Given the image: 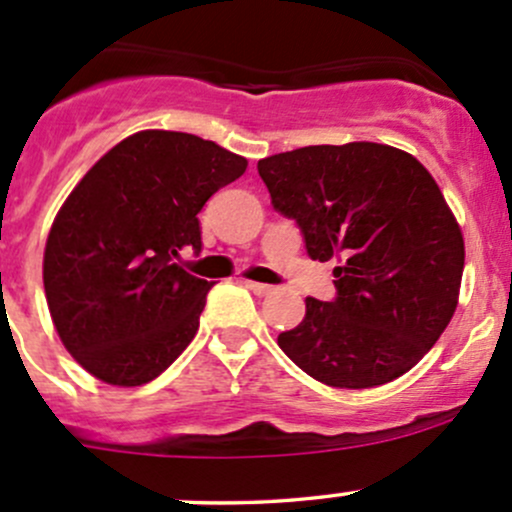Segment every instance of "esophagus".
I'll return each mask as SVG.
<instances>
[{"instance_id": "34e87169", "label": "esophagus", "mask_w": 512, "mask_h": 512, "mask_svg": "<svg viewBox=\"0 0 512 512\" xmlns=\"http://www.w3.org/2000/svg\"><path fill=\"white\" fill-rule=\"evenodd\" d=\"M246 288H249V291H254L256 295L273 293V286H266V283H256V281H246Z\"/></svg>"}]
</instances>
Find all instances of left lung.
I'll list each match as a JSON object with an SVG mask.
<instances>
[{
	"mask_svg": "<svg viewBox=\"0 0 512 512\" xmlns=\"http://www.w3.org/2000/svg\"><path fill=\"white\" fill-rule=\"evenodd\" d=\"M283 217L315 261L340 258L337 298H305L298 328L278 335L318 382L367 389L409 372L451 323L463 234L436 179L409 152L379 142L310 145L258 160Z\"/></svg>",
	"mask_w": 512,
	"mask_h": 512,
	"instance_id": "left-lung-1",
	"label": "left lung"
}]
</instances>
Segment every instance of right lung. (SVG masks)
Masks as SVG:
<instances>
[{
	"label": "right lung",
	"mask_w": 512,
	"mask_h": 512,
	"mask_svg": "<svg viewBox=\"0 0 512 512\" xmlns=\"http://www.w3.org/2000/svg\"><path fill=\"white\" fill-rule=\"evenodd\" d=\"M246 165L197 135L140 130L73 187L46 239L44 291L83 370L140 387L182 355L212 283L184 271L179 254L202 249L197 214Z\"/></svg>",
	"instance_id": "1"
}]
</instances>
